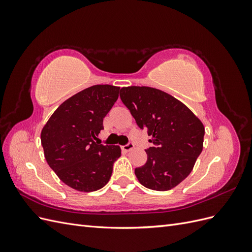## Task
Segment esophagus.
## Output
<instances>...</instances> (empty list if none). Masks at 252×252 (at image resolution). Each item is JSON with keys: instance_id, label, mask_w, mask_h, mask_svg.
<instances>
[{"instance_id": "obj_1", "label": "esophagus", "mask_w": 252, "mask_h": 252, "mask_svg": "<svg viewBox=\"0 0 252 252\" xmlns=\"http://www.w3.org/2000/svg\"><path fill=\"white\" fill-rule=\"evenodd\" d=\"M133 148V144L132 143H128L127 145H124V146H122V150L123 151H130Z\"/></svg>"}]
</instances>
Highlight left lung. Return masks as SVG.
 <instances>
[{"label": "left lung", "mask_w": 252, "mask_h": 252, "mask_svg": "<svg viewBox=\"0 0 252 252\" xmlns=\"http://www.w3.org/2000/svg\"><path fill=\"white\" fill-rule=\"evenodd\" d=\"M120 96L138 126L152 136L147 162L134 170L139 182L157 191L178 186L203 150V123L185 104L159 89L123 87Z\"/></svg>", "instance_id": "8db88e82"}]
</instances>
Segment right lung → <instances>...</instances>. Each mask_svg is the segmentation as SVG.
<instances>
[{
    "instance_id": "obj_1",
    "label": "right lung",
    "mask_w": 252,
    "mask_h": 252,
    "mask_svg": "<svg viewBox=\"0 0 252 252\" xmlns=\"http://www.w3.org/2000/svg\"><path fill=\"white\" fill-rule=\"evenodd\" d=\"M119 91L112 85L84 89L61 104L42 129L41 143L50 168L78 191L104 187L121 157L120 146L94 142Z\"/></svg>"
}]
</instances>
